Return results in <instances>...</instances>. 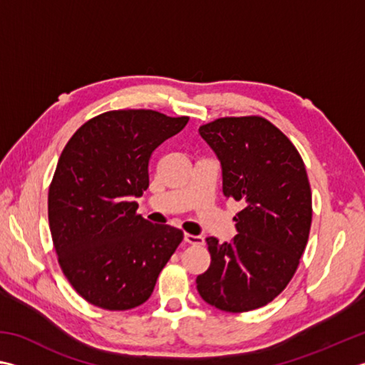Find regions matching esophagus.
I'll list each match as a JSON object with an SVG mask.
<instances>
[{
  "mask_svg": "<svg viewBox=\"0 0 365 365\" xmlns=\"http://www.w3.org/2000/svg\"><path fill=\"white\" fill-rule=\"evenodd\" d=\"M183 239L190 245H204V239L201 235H192V234H185Z\"/></svg>",
  "mask_w": 365,
  "mask_h": 365,
  "instance_id": "1",
  "label": "esophagus"
}]
</instances>
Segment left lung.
<instances>
[{"label": "left lung", "instance_id": "1", "mask_svg": "<svg viewBox=\"0 0 365 365\" xmlns=\"http://www.w3.org/2000/svg\"><path fill=\"white\" fill-rule=\"evenodd\" d=\"M221 163L223 195L244 204L231 244L207 237L210 266L196 284L230 313L267 305L296 274L309 240L312 190L297 148L262 117H225L199 128Z\"/></svg>", "mask_w": 365, "mask_h": 365}]
</instances>
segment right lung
Here are the masks:
<instances>
[{"instance_id":"1","label":"right lung","mask_w":365,"mask_h":365,"mask_svg":"<svg viewBox=\"0 0 365 365\" xmlns=\"http://www.w3.org/2000/svg\"><path fill=\"white\" fill-rule=\"evenodd\" d=\"M190 117L147 109L110 110L74 133L48 188V225L64 277L85 301L130 310L152 296L183 232L142 218L153 150Z\"/></svg>"}]
</instances>
